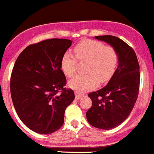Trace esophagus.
<instances>
[{"mask_svg":"<svg viewBox=\"0 0 154 154\" xmlns=\"http://www.w3.org/2000/svg\"><path fill=\"white\" fill-rule=\"evenodd\" d=\"M75 99H81L82 96H83V95L82 94H81L80 92H75Z\"/></svg>","mask_w":154,"mask_h":154,"instance_id":"34e87169","label":"esophagus"}]
</instances>
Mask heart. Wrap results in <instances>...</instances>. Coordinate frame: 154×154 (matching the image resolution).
I'll use <instances>...</instances> for the list:
<instances>
[{
    "mask_svg": "<svg viewBox=\"0 0 154 154\" xmlns=\"http://www.w3.org/2000/svg\"><path fill=\"white\" fill-rule=\"evenodd\" d=\"M74 53L79 62H86L84 75H77L69 82L74 90L85 92L96 88L100 81H109L117 68L119 56L112 46L105 45L103 42L85 40L74 48ZM77 60L72 53L65 52L61 60V69L67 77L75 74Z\"/></svg>",
    "mask_w": 154,
    "mask_h": 154,
    "instance_id": "1",
    "label": "heart"
}]
</instances>
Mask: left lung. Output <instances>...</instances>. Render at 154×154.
<instances>
[{
	"instance_id": "8db88e82",
	"label": "left lung",
	"mask_w": 154,
	"mask_h": 154,
	"mask_svg": "<svg viewBox=\"0 0 154 154\" xmlns=\"http://www.w3.org/2000/svg\"><path fill=\"white\" fill-rule=\"evenodd\" d=\"M118 53V67L106 85L88 95L92 105L86 112L89 124L101 130H111L124 122L137 102L140 89V65L134 50L112 35L96 36Z\"/></svg>"
}]
</instances>
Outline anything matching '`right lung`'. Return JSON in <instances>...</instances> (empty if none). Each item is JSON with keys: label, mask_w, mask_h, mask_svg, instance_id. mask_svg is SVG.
Returning a JSON list of instances; mask_svg holds the SVG:
<instances>
[{"label": "right lung", "mask_w": 154, "mask_h": 154, "mask_svg": "<svg viewBox=\"0 0 154 154\" xmlns=\"http://www.w3.org/2000/svg\"><path fill=\"white\" fill-rule=\"evenodd\" d=\"M72 42L51 38L30 45L14 65L10 84L14 106L22 123L35 133L50 134L59 130L65 109L74 100L73 90L65 88L66 78L61 69Z\"/></svg>", "instance_id": "1"}]
</instances>
